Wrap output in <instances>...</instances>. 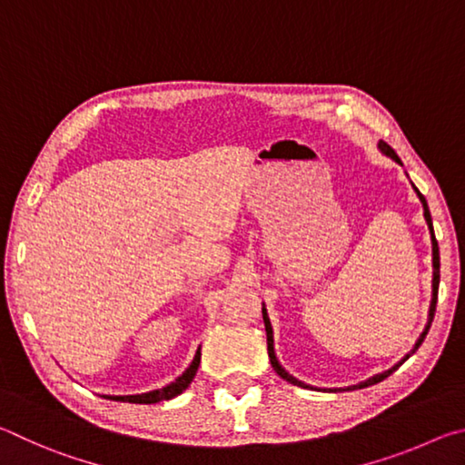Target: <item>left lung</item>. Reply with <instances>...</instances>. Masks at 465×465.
<instances>
[{
	"mask_svg": "<svg viewBox=\"0 0 465 465\" xmlns=\"http://www.w3.org/2000/svg\"><path fill=\"white\" fill-rule=\"evenodd\" d=\"M377 147L381 149V153H385V155H388V157H391L393 162L402 163V162H400V157L396 155V152H393V149H391L388 143H385V141H380V145H377ZM412 188H414V191H416V196H419L420 203H422V209H424V222H427V225H429V232H430V243H432V297H430V308H429V320H427V326H424L422 334L419 336V341L414 342L412 351H411V352H406L404 359H400L396 365H393V367H390V369H388V371H381V373H377V375L369 377V380L361 381V383H357V385H349V388H324V391L363 390V388H369V385H373V383H380V381H383L385 377H388V375H391L393 371H396V369H398L400 365H402L408 357H412V355H414L416 349H419V346L422 344L424 336L429 334V328H430V324H432V318H435V308H437V293H439V279H440V274H439V266H440V264H439V243H437V238H435V232H432V219H430V211H429L427 199H424V196L420 194L419 188H416L414 184H412ZM262 320H264V328H266V344H269V359H271V365H272L274 371H277V373L282 377V380L289 381V383H293V385H299V388H310V390H318V388H313V385H308V383L299 381L297 377H293V375H291V373H287V371H285V367H282V365L279 363L277 355H274V338H272V326H271V320H269V313H266L264 303H262Z\"/></svg>",
	"mask_w": 465,
	"mask_h": 465,
	"instance_id": "obj_1",
	"label": "left lung"
}]
</instances>
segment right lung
Here are the masks:
<instances>
[{"instance_id":"add662e5","label":"right lung","mask_w":465,"mask_h":465,"mask_svg":"<svg viewBox=\"0 0 465 465\" xmlns=\"http://www.w3.org/2000/svg\"><path fill=\"white\" fill-rule=\"evenodd\" d=\"M199 365H201V346H199V351H196L193 363L186 367V371L180 377H176L172 383L163 385V388L145 391V393H135V396H102V398L116 400V402H131V404H155V402H163V400H172V398H176L178 393H183L188 385H191L196 371H199Z\"/></svg>"}]
</instances>
